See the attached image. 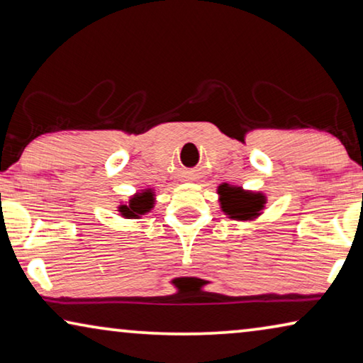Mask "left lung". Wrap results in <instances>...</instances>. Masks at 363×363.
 I'll list each match as a JSON object with an SVG mask.
<instances>
[{"mask_svg": "<svg viewBox=\"0 0 363 363\" xmlns=\"http://www.w3.org/2000/svg\"><path fill=\"white\" fill-rule=\"evenodd\" d=\"M220 207L225 215L238 221H251L257 218L266 205V196L262 192L245 191V189L220 184Z\"/></svg>", "mask_w": 363, "mask_h": 363, "instance_id": "8db88e82", "label": "left lung"}]
</instances>
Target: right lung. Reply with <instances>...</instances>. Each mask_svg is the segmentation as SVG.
I'll list each match as a JSON object with an SVG mask.
<instances>
[{"instance_id": "1", "label": "right lung", "mask_w": 363, "mask_h": 363, "mask_svg": "<svg viewBox=\"0 0 363 363\" xmlns=\"http://www.w3.org/2000/svg\"><path fill=\"white\" fill-rule=\"evenodd\" d=\"M155 207V192L153 189H145V191L135 194L130 197L128 203L118 205V212L123 218H140V216L148 213Z\"/></svg>"}]
</instances>
